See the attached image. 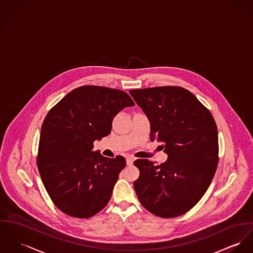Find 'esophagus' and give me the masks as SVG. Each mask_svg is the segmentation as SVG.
<instances>
[{"mask_svg":"<svg viewBox=\"0 0 253 253\" xmlns=\"http://www.w3.org/2000/svg\"><path fill=\"white\" fill-rule=\"evenodd\" d=\"M134 161H135V159H134L133 157H131V156H128V157L126 158V164H127L128 166H131V165H133Z\"/></svg>","mask_w":253,"mask_h":253,"instance_id":"1","label":"esophagus"}]
</instances>
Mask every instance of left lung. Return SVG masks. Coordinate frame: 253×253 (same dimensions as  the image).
<instances>
[{
    "label": "left lung",
    "mask_w": 253,
    "mask_h": 253,
    "mask_svg": "<svg viewBox=\"0 0 253 253\" xmlns=\"http://www.w3.org/2000/svg\"><path fill=\"white\" fill-rule=\"evenodd\" d=\"M150 122L151 140L164 142L168 161L136 160L134 182L142 206L161 217L192 209L206 193L218 162L217 129L209 110L180 86L130 90Z\"/></svg>",
    "instance_id": "8db88e82"
}]
</instances>
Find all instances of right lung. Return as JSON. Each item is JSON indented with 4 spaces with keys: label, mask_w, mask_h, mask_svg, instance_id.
<instances>
[{
    "label": "right lung",
    "mask_w": 253,
    "mask_h": 253,
    "mask_svg": "<svg viewBox=\"0 0 253 253\" xmlns=\"http://www.w3.org/2000/svg\"><path fill=\"white\" fill-rule=\"evenodd\" d=\"M134 105L122 90L84 85L47 114L39 137L38 168L60 211L86 218L108 204L126 161L122 156L112 159L92 151L93 142L110 135L114 117Z\"/></svg>",
    "instance_id": "obj_1"
}]
</instances>
